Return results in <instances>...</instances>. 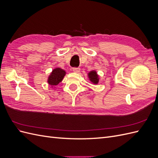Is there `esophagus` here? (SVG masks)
Masks as SVG:
<instances>
[{"label": "esophagus", "instance_id": "34e87169", "mask_svg": "<svg viewBox=\"0 0 158 158\" xmlns=\"http://www.w3.org/2000/svg\"><path fill=\"white\" fill-rule=\"evenodd\" d=\"M73 72H74V73H80V68H73Z\"/></svg>", "mask_w": 158, "mask_h": 158}]
</instances>
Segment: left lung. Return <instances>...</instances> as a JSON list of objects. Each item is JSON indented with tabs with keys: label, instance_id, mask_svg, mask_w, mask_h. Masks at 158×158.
<instances>
[{
	"label": "left lung",
	"instance_id": "1",
	"mask_svg": "<svg viewBox=\"0 0 158 158\" xmlns=\"http://www.w3.org/2000/svg\"><path fill=\"white\" fill-rule=\"evenodd\" d=\"M88 78L90 80V82H92L94 84H98L99 80V75L98 74L97 72L95 70H92L90 71L89 73L88 74Z\"/></svg>",
	"mask_w": 158,
	"mask_h": 158
}]
</instances>
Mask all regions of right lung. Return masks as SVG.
I'll use <instances>...</instances> for the list:
<instances>
[{
	"label": "right lung",
	"mask_w": 158,
	"mask_h": 158,
	"mask_svg": "<svg viewBox=\"0 0 158 158\" xmlns=\"http://www.w3.org/2000/svg\"><path fill=\"white\" fill-rule=\"evenodd\" d=\"M66 74L64 70L60 68H56L52 70L47 79V82L51 85L52 88L58 85L64 78Z\"/></svg>",
	"instance_id": "add662e5"
}]
</instances>
